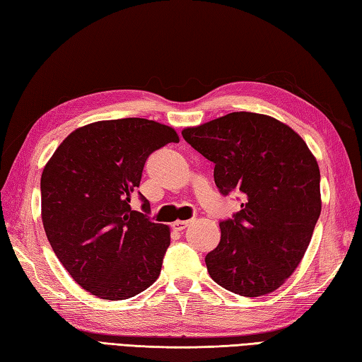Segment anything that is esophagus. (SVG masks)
Returning a JSON list of instances; mask_svg holds the SVG:
<instances>
[{"mask_svg":"<svg viewBox=\"0 0 362 362\" xmlns=\"http://www.w3.org/2000/svg\"><path fill=\"white\" fill-rule=\"evenodd\" d=\"M188 226H189V221H175V222H173V228L179 230V232L185 230Z\"/></svg>","mask_w":362,"mask_h":362,"instance_id":"esophagus-1","label":"esophagus"}]
</instances>
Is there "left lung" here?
<instances>
[{
    "mask_svg": "<svg viewBox=\"0 0 362 362\" xmlns=\"http://www.w3.org/2000/svg\"><path fill=\"white\" fill-rule=\"evenodd\" d=\"M214 163L222 194L240 189L241 210L221 221V241L205 257L227 291L259 297L279 289L302 261L320 216V171L296 130L267 115L233 112L182 130Z\"/></svg>",
    "mask_w": 362,
    "mask_h": 362,
    "instance_id": "8db88e82",
    "label": "left lung"
}]
</instances>
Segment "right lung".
Returning a JSON list of instances; mask_svg holds the SVG:
<instances>
[{
	"label": "right lung",
	"mask_w": 362,
	"mask_h": 362,
	"mask_svg": "<svg viewBox=\"0 0 362 362\" xmlns=\"http://www.w3.org/2000/svg\"><path fill=\"white\" fill-rule=\"evenodd\" d=\"M179 143L169 126L144 118L96 121L60 143L42 173L46 238L73 280L99 298L124 300L158 279L171 230L152 222L143 197L130 209L146 160Z\"/></svg>",
	"instance_id": "add662e5"
}]
</instances>
